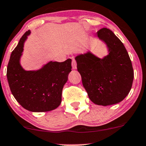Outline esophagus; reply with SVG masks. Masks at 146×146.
<instances>
[{"label": "esophagus", "instance_id": "1", "mask_svg": "<svg viewBox=\"0 0 146 146\" xmlns=\"http://www.w3.org/2000/svg\"><path fill=\"white\" fill-rule=\"evenodd\" d=\"M72 67H73V69H76L77 68V63L74 57H72Z\"/></svg>", "mask_w": 146, "mask_h": 146}]
</instances>
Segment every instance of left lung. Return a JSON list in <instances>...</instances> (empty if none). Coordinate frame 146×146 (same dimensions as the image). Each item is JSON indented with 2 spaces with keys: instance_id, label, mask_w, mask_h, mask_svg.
<instances>
[{
  "instance_id": "8db88e82",
  "label": "left lung",
  "mask_w": 146,
  "mask_h": 146,
  "mask_svg": "<svg viewBox=\"0 0 146 146\" xmlns=\"http://www.w3.org/2000/svg\"><path fill=\"white\" fill-rule=\"evenodd\" d=\"M97 37L106 44L109 54L100 58L91 52L75 57L82 84L94 104L120 103L132 87L134 72L131 60L122 41L110 29L103 28Z\"/></svg>"
}]
</instances>
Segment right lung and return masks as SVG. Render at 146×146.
<instances>
[{"instance_id":"add662e5","label":"right lung","mask_w":146,"mask_h":146,"mask_svg":"<svg viewBox=\"0 0 146 146\" xmlns=\"http://www.w3.org/2000/svg\"><path fill=\"white\" fill-rule=\"evenodd\" d=\"M31 31L24 33L12 52L7 70L10 90L16 101L26 110L45 112L55 110L62 101L63 86L71 71V59L50 62L36 71H26L20 64L24 42Z\"/></svg>"}]
</instances>
